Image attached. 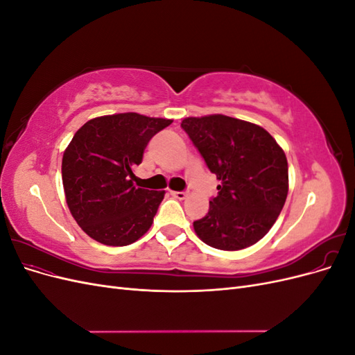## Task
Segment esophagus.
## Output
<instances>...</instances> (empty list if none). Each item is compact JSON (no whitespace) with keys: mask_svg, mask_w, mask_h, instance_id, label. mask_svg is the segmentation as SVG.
<instances>
[{"mask_svg":"<svg viewBox=\"0 0 355 355\" xmlns=\"http://www.w3.org/2000/svg\"><path fill=\"white\" fill-rule=\"evenodd\" d=\"M171 196H173L178 200H185L187 192H184V191H171Z\"/></svg>","mask_w":355,"mask_h":355,"instance_id":"esophagus-1","label":"esophagus"}]
</instances>
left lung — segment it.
Listing matches in <instances>:
<instances>
[{"label":"left lung","instance_id":"obj_1","mask_svg":"<svg viewBox=\"0 0 355 355\" xmlns=\"http://www.w3.org/2000/svg\"><path fill=\"white\" fill-rule=\"evenodd\" d=\"M180 127L220 180L209 213L194 222L198 237L219 250H241L263 239L288 191L280 145L265 128L219 114L185 118Z\"/></svg>","mask_w":355,"mask_h":355}]
</instances>
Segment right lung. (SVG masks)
<instances>
[{
    "instance_id": "obj_1",
    "label": "right lung",
    "mask_w": 355,
    "mask_h": 355,
    "mask_svg": "<svg viewBox=\"0 0 355 355\" xmlns=\"http://www.w3.org/2000/svg\"><path fill=\"white\" fill-rule=\"evenodd\" d=\"M171 120L136 112L93 118L62 159L68 207L81 230L106 245H128L151 228L164 191L136 188L133 168L148 142Z\"/></svg>"
}]
</instances>
